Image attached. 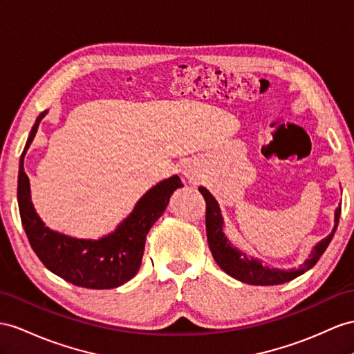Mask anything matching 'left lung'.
I'll use <instances>...</instances> for the list:
<instances>
[{
  "instance_id": "8db88e82",
  "label": "left lung",
  "mask_w": 354,
  "mask_h": 354,
  "mask_svg": "<svg viewBox=\"0 0 354 354\" xmlns=\"http://www.w3.org/2000/svg\"><path fill=\"white\" fill-rule=\"evenodd\" d=\"M198 192L202 193L206 202V236H207V243H209V248L216 261V265H218L225 274H229L234 279H239L242 283L252 284V286L283 284V283H287V281L295 279L299 275L305 274L306 270H310L317 261H319L326 248H328L339 223L341 205L337 207V211H335L333 230L330 232L328 238H324L317 243L311 252L310 259H306L297 269H290V270L274 269L263 265L260 260L254 257H248L245 252H242L241 250L234 248L232 245L230 241L224 236V232H223L224 221H223L218 203H216L214 196L207 192L206 188L198 187Z\"/></svg>"
}]
</instances>
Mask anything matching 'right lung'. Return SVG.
I'll use <instances>...</instances> for the list:
<instances>
[{
  "instance_id": "add662e5",
  "label": "right lung",
  "mask_w": 354,
  "mask_h": 354,
  "mask_svg": "<svg viewBox=\"0 0 354 354\" xmlns=\"http://www.w3.org/2000/svg\"><path fill=\"white\" fill-rule=\"evenodd\" d=\"M46 113V111L41 112L35 120L21 157L17 176V203L26 238L41 263L68 283L94 290L120 287L138 274L149 229L166 211L175 189L184 185L178 175L161 180L143 194L133 212L113 233L98 241L76 239L50 230L34 209L30 179L24 170L26 149Z\"/></svg>"
}]
</instances>
